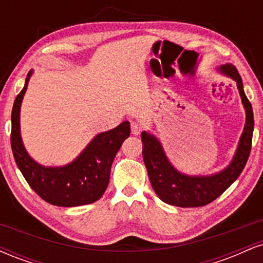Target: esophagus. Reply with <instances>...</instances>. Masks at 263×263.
<instances>
[{
    "label": "esophagus",
    "instance_id": "esophagus-1",
    "mask_svg": "<svg viewBox=\"0 0 263 263\" xmlns=\"http://www.w3.org/2000/svg\"><path fill=\"white\" fill-rule=\"evenodd\" d=\"M141 131H142V127H141V125L138 122H132L131 123V132H132V135H135V136H138L141 134Z\"/></svg>",
    "mask_w": 263,
    "mask_h": 263
}]
</instances>
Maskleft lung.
<instances>
[{
  "mask_svg": "<svg viewBox=\"0 0 263 263\" xmlns=\"http://www.w3.org/2000/svg\"><path fill=\"white\" fill-rule=\"evenodd\" d=\"M218 71L236 83L246 112V122L238 141L236 152L224 170L208 176L184 174L172 164L163 149L161 141L155 135L146 131L141 134L143 143L142 156L152 188L162 201L170 205L180 208H197L211 203L237 179L249 159L253 134L252 106L243 91L242 79L237 69L228 63L220 65Z\"/></svg>",
  "mask_w": 263,
  "mask_h": 263,
  "instance_id": "left-lung-1",
  "label": "left lung"
}]
</instances>
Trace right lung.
I'll return each mask as SVG.
<instances>
[{"label":"right lung","instance_id":"obj_1","mask_svg":"<svg viewBox=\"0 0 263 263\" xmlns=\"http://www.w3.org/2000/svg\"><path fill=\"white\" fill-rule=\"evenodd\" d=\"M32 74L33 70L27 75L25 86L12 108L11 146L14 161L29 186L47 203L65 208L91 204L99 200L107 188L115 156L131 132L129 122L123 121L110 131L96 135L68 164L59 167L41 164L28 155L21 137V105Z\"/></svg>","mask_w":263,"mask_h":263}]
</instances>
